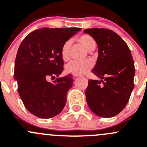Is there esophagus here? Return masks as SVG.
<instances>
[{
  "instance_id": "esophagus-1",
  "label": "esophagus",
  "mask_w": 147,
  "mask_h": 147,
  "mask_svg": "<svg viewBox=\"0 0 147 147\" xmlns=\"http://www.w3.org/2000/svg\"><path fill=\"white\" fill-rule=\"evenodd\" d=\"M72 76H73L74 78H77V77H79V75H75V74H72Z\"/></svg>"
}]
</instances>
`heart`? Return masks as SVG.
Masks as SVG:
<instances>
[{"instance_id":"b5f03b06","label":"heart","mask_w":147,"mask_h":147,"mask_svg":"<svg viewBox=\"0 0 147 147\" xmlns=\"http://www.w3.org/2000/svg\"><path fill=\"white\" fill-rule=\"evenodd\" d=\"M78 41L83 45L88 51L90 52L95 49L96 42L95 39L88 34H82L78 38ZM72 45V41L68 40L63 44L61 48V57L64 61H67L69 59V49ZM93 66V62L90 59L84 61H71L65 65V71L67 73L83 75L86 73Z\"/></svg>"}]
</instances>
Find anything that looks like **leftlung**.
I'll return each instance as SVG.
<instances>
[{
  "label": "left lung",
  "instance_id": "left-lung-1",
  "mask_svg": "<svg viewBox=\"0 0 147 147\" xmlns=\"http://www.w3.org/2000/svg\"><path fill=\"white\" fill-rule=\"evenodd\" d=\"M84 33L90 34L98 45V57L92 72L100 78L88 82L87 103L97 116L113 117L125 108L134 88L135 67L131 51L112 30L88 28Z\"/></svg>",
  "mask_w": 147,
  "mask_h": 147
}]
</instances>
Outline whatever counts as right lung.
<instances>
[{
	"instance_id": "obj_1",
	"label": "right lung",
	"mask_w": 147,
	"mask_h": 147,
	"mask_svg": "<svg viewBox=\"0 0 147 147\" xmlns=\"http://www.w3.org/2000/svg\"><path fill=\"white\" fill-rule=\"evenodd\" d=\"M80 28H42L32 31L22 41L17 52L14 80L18 92L31 113L50 119L65 108L67 92L72 86V75L58 78L63 71L61 48ZM57 76L53 83L48 78Z\"/></svg>"
}]
</instances>
